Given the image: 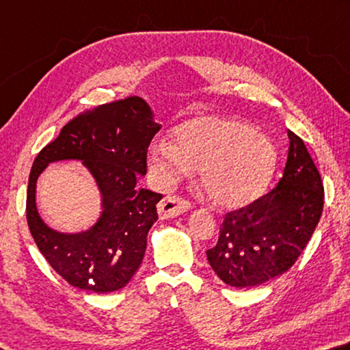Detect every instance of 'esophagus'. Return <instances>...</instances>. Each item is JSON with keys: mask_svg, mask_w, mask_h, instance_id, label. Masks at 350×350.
Masks as SVG:
<instances>
[{"mask_svg": "<svg viewBox=\"0 0 350 350\" xmlns=\"http://www.w3.org/2000/svg\"><path fill=\"white\" fill-rule=\"evenodd\" d=\"M189 208H191V203L185 199H182V197L167 196L163 197L161 203L157 205V211H159V217L161 219H171L188 211Z\"/></svg>", "mask_w": 350, "mask_h": 350, "instance_id": "esophagus-1", "label": "esophagus"}]
</instances>
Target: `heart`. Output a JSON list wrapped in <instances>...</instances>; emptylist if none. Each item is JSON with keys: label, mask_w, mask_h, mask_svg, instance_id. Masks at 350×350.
<instances>
[{"label": "heart", "mask_w": 350, "mask_h": 350, "mask_svg": "<svg viewBox=\"0 0 350 350\" xmlns=\"http://www.w3.org/2000/svg\"><path fill=\"white\" fill-rule=\"evenodd\" d=\"M274 145L240 120L221 116L189 119L174 130V144L157 139L148 165L162 185H174L193 170L209 199L240 206L262 193L274 173Z\"/></svg>", "instance_id": "obj_1"}]
</instances>
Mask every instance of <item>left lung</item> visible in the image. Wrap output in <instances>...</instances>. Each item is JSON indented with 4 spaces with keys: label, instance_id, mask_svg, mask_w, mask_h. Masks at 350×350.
<instances>
[{
    "label": "left lung",
    "instance_id": "left-lung-1",
    "mask_svg": "<svg viewBox=\"0 0 350 350\" xmlns=\"http://www.w3.org/2000/svg\"><path fill=\"white\" fill-rule=\"evenodd\" d=\"M283 177L269 193L225 215L217 245L206 251L221 282L247 288L272 280L300 257L319 225L325 189L304 142L288 130Z\"/></svg>",
    "mask_w": 350,
    "mask_h": 350
}]
</instances>
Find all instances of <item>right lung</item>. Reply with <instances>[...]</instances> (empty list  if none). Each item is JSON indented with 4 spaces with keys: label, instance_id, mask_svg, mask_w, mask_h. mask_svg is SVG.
<instances>
[{
    "label": "right lung",
    "instance_id": "add662e5",
    "mask_svg": "<svg viewBox=\"0 0 350 350\" xmlns=\"http://www.w3.org/2000/svg\"><path fill=\"white\" fill-rule=\"evenodd\" d=\"M159 130L150 105L130 96L78 114L33 161L25 203L29 230L49 265L75 288L98 294L118 291L141 266L162 194L136 183L147 173V151ZM58 160H81L97 180L103 213L90 230L55 232L37 214L36 180Z\"/></svg>",
    "mask_w": 350,
    "mask_h": 350
}]
</instances>
